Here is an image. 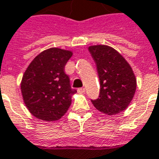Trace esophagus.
<instances>
[{"instance_id":"obj_1","label":"esophagus","mask_w":159,"mask_h":159,"mask_svg":"<svg viewBox=\"0 0 159 159\" xmlns=\"http://www.w3.org/2000/svg\"><path fill=\"white\" fill-rule=\"evenodd\" d=\"M85 88H79L78 89V92L79 93H85Z\"/></svg>"}]
</instances>
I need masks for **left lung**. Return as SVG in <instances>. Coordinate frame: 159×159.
Returning a JSON list of instances; mask_svg holds the SVG:
<instances>
[{"label": "left lung", "instance_id": "obj_1", "mask_svg": "<svg viewBox=\"0 0 159 159\" xmlns=\"http://www.w3.org/2000/svg\"><path fill=\"white\" fill-rule=\"evenodd\" d=\"M100 80L99 98L92 100L100 112L109 116L121 113L130 104L137 82L131 66L117 50L108 45L89 46Z\"/></svg>", "mask_w": 159, "mask_h": 159}]
</instances>
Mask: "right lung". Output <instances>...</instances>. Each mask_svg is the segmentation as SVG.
<instances>
[{
	"label": "right lung",
	"instance_id": "add662e5",
	"mask_svg": "<svg viewBox=\"0 0 159 159\" xmlns=\"http://www.w3.org/2000/svg\"><path fill=\"white\" fill-rule=\"evenodd\" d=\"M73 51L60 48L45 49L31 61L20 83L23 101L30 113L45 121H57L67 113L72 96L69 78L64 72Z\"/></svg>",
	"mask_w": 159,
	"mask_h": 159
}]
</instances>
